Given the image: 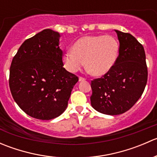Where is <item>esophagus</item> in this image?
<instances>
[{
    "mask_svg": "<svg viewBox=\"0 0 157 157\" xmlns=\"http://www.w3.org/2000/svg\"><path fill=\"white\" fill-rule=\"evenodd\" d=\"M85 80H86V79H84L83 77H79V81L80 82H83L85 81Z\"/></svg>",
    "mask_w": 157,
    "mask_h": 157,
    "instance_id": "esophagus-1",
    "label": "esophagus"
}]
</instances>
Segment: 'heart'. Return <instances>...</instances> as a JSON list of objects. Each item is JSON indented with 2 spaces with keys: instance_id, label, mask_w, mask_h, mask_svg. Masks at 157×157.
Returning a JSON list of instances; mask_svg holds the SVG:
<instances>
[{
  "instance_id": "obj_1",
  "label": "heart",
  "mask_w": 157,
  "mask_h": 157,
  "mask_svg": "<svg viewBox=\"0 0 157 157\" xmlns=\"http://www.w3.org/2000/svg\"><path fill=\"white\" fill-rule=\"evenodd\" d=\"M71 48L63 54L64 67L74 73L83 67L85 61L87 71L95 77L108 74L119 55L118 40L109 35L83 36L74 42Z\"/></svg>"
}]
</instances>
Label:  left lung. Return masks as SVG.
Masks as SVG:
<instances>
[{
  "instance_id": "obj_1",
  "label": "left lung",
  "mask_w": 157,
  "mask_h": 157,
  "mask_svg": "<svg viewBox=\"0 0 157 157\" xmlns=\"http://www.w3.org/2000/svg\"><path fill=\"white\" fill-rule=\"evenodd\" d=\"M119 41V55L107 74L92 80L90 101L100 113L117 115L129 110L143 94L147 81L143 45L130 33L114 29Z\"/></svg>"
}]
</instances>
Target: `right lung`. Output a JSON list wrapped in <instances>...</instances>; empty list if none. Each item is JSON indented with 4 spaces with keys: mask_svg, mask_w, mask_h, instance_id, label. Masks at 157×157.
Listing matches in <instances>:
<instances>
[{
    "mask_svg": "<svg viewBox=\"0 0 157 157\" xmlns=\"http://www.w3.org/2000/svg\"><path fill=\"white\" fill-rule=\"evenodd\" d=\"M61 36L42 30L21 45L13 58L9 85L13 98L33 118L51 120L67 107L78 77L63 67Z\"/></svg>",
    "mask_w": 157,
    "mask_h": 157,
    "instance_id": "1",
    "label": "right lung"
}]
</instances>
